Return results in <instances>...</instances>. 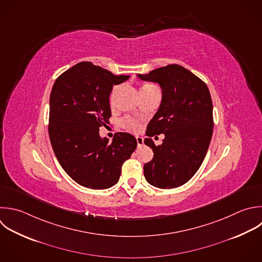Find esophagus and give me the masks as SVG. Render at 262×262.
Segmentation results:
<instances>
[{
	"mask_svg": "<svg viewBox=\"0 0 262 262\" xmlns=\"http://www.w3.org/2000/svg\"><path fill=\"white\" fill-rule=\"evenodd\" d=\"M136 141H137V145L138 147L142 146L143 145V138L140 137V136H136Z\"/></svg>",
	"mask_w": 262,
	"mask_h": 262,
	"instance_id": "1",
	"label": "esophagus"
}]
</instances>
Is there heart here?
Returning a JSON list of instances; mask_svg holds the SVG:
<instances>
[{"instance_id":"1","label":"heart","mask_w":262,"mask_h":262,"mask_svg":"<svg viewBox=\"0 0 262 262\" xmlns=\"http://www.w3.org/2000/svg\"><path fill=\"white\" fill-rule=\"evenodd\" d=\"M156 89H157L156 86H154V85H151V84H147V83L142 84V85L140 86V92H146V91H151V90H156ZM115 91H116V88L114 89V91H113L111 97H113ZM123 125H124L127 129H129V130H131V131H138V130H139V125H138V123H136L135 121L130 120V119H125V120L123 121Z\"/></svg>"}]
</instances>
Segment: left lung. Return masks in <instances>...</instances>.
<instances>
[{"mask_svg":"<svg viewBox=\"0 0 262 262\" xmlns=\"http://www.w3.org/2000/svg\"><path fill=\"white\" fill-rule=\"evenodd\" d=\"M143 81L158 83L161 105L146 128L144 143L154 151L144 164V177L152 186L169 189L186 183L201 167L213 133V105L207 85L188 70L169 64L137 75ZM163 133V143L150 138Z\"/></svg>","mask_w":262,"mask_h":262,"instance_id":"8db88e82","label":"left lung"}]
</instances>
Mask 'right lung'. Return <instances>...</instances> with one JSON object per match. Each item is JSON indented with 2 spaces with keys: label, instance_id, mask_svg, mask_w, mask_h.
Segmentation results:
<instances>
[{
  "label": "right lung",
  "instance_id": "right-lung-1",
  "mask_svg": "<svg viewBox=\"0 0 262 262\" xmlns=\"http://www.w3.org/2000/svg\"><path fill=\"white\" fill-rule=\"evenodd\" d=\"M128 79L83 61L61 74L52 87L51 145L63 170L82 186L105 189L115 185L124 162L137 146L129 133H116L112 142L99 135V128L106 126L112 116L113 86Z\"/></svg>",
  "mask_w": 262,
  "mask_h": 262
}]
</instances>
